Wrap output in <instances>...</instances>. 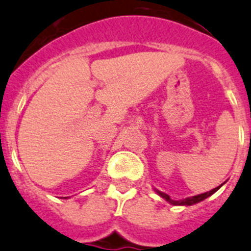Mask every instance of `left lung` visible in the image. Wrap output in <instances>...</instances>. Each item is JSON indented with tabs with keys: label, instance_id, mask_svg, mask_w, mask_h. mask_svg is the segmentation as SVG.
Here are the masks:
<instances>
[{
	"label": "left lung",
	"instance_id": "8db88e82",
	"mask_svg": "<svg viewBox=\"0 0 251 251\" xmlns=\"http://www.w3.org/2000/svg\"><path fill=\"white\" fill-rule=\"evenodd\" d=\"M223 184H225V182H223ZM223 184H222V185H223ZM222 185H220V186H218V187H214L213 190L207 191V193L199 194V195H195V197H191V198H185V199H182V201H174V199H171V198L168 197L167 194L162 193V191H158V190H157V193L159 194V195H161L162 198H165L166 201H170V203H171L172 205H193V204L199 203V201H204V199H207V198L210 197L212 194L216 193V191L218 190V189H220L221 186H222Z\"/></svg>",
	"mask_w": 251,
	"mask_h": 251
}]
</instances>
